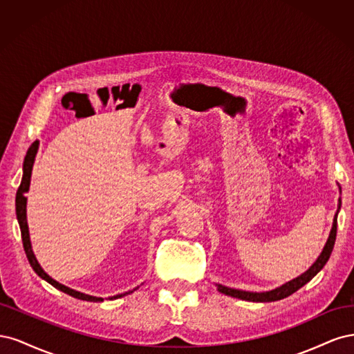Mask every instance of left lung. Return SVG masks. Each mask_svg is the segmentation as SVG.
<instances>
[{"mask_svg":"<svg viewBox=\"0 0 354 354\" xmlns=\"http://www.w3.org/2000/svg\"><path fill=\"white\" fill-rule=\"evenodd\" d=\"M338 190L341 194V186L338 185ZM341 209V198L338 199V208H337V214L334 217V221H332V229L329 232V236L328 241L324 246L322 252L316 259V261L308 267V269L301 273L299 276L294 277L292 281H289L281 286H277L274 289H270V291H264V292H250V291H243V289H234V288H229V286H224L220 283H216L218 292L224 294V295H229L233 298H239V299H245V301H252V303H272V301H277V299H282L286 298L291 294H294L295 291H298L299 288H303L307 282H310L313 279V277L324 269V266L326 264V261L329 260L330 252L334 250V243H335V236H337V217H338V212Z\"/></svg>","mask_w":354,"mask_h":354,"instance_id":"1","label":"left lung"}]
</instances>
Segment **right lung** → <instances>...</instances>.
<instances>
[{"label":"right lung","instance_id":"right-lung-1","mask_svg":"<svg viewBox=\"0 0 354 354\" xmlns=\"http://www.w3.org/2000/svg\"><path fill=\"white\" fill-rule=\"evenodd\" d=\"M38 146L39 142H34L30 145V147L28 149V153L25 156V162H24V177H22V183H20L19 189H17V194H16V216H17V221H19V226H20V232H22V241H24V248L26 252V257L29 260V264L34 272L41 277V279L47 281L50 285H53L55 288H57L59 291L65 292L73 298H78V299H84V301H93V303H97V301H103L102 297H94V295H88V294H84L80 291H75V289L63 285L57 281L53 279L50 274H47L42 269L41 264L38 263L37 257L32 251V243H30V238H29V227H28V218H26V202L28 198L25 196L28 192H29V186H30V176H32V168H34V162H35V156L38 152ZM136 289H138V286H136L133 291H128L124 294H118L113 297H109V299H116V298H121L127 294H131L134 292Z\"/></svg>","mask_w":354,"mask_h":354}]
</instances>
